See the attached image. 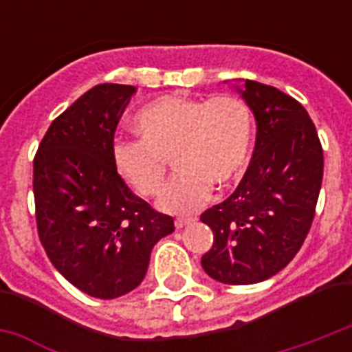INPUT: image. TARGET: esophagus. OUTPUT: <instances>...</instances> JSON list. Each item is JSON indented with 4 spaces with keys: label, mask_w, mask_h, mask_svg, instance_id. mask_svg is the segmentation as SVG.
I'll list each match as a JSON object with an SVG mask.
<instances>
[{
    "label": "esophagus",
    "mask_w": 352,
    "mask_h": 352,
    "mask_svg": "<svg viewBox=\"0 0 352 352\" xmlns=\"http://www.w3.org/2000/svg\"><path fill=\"white\" fill-rule=\"evenodd\" d=\"M195 223V219H175V228L177 230H181L184 226H190Z\"/></svg>",
    "instance_id": "34e87169"
}]
</instances>
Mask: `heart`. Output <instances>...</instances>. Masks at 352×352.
I'll use <instances>...</instances> for the list:
<instances>
[{"instance_id": "b5f03b06", "label": "heart", "mask_w": 352, "mask_h": 352, "mask_svg": "<svg viewBox=\"0 0 352 352\" xmlns=\"http://www.w3.org/2000/svg\"><path fill=\"white\" fill-rule=\"evenodd\" d=\"M138 140L113 146V168L133 192L157 197L166 186V160L179 175L160 201L168 214H192L206 204L214 186L230 188L245 173L254 142V118L230 95L201 100L159 96L133 117Z\"/></svg>"}]
</instances>
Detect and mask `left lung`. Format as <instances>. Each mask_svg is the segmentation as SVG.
<instances>
[{
  "instance_id": "1",
  "label": "left lung",
  "mask_w": 352,
  "mask_h": 352,
  "mask_svg": "<svg viewBox=\"0 0 352 352\" xmlns=\"http://www.w3.org/2000/svg\"><path fill=\"white\" fill-rule=\"evenodd\" d=\"M234 87L256 118V148L235 192L201 215L214 232L201 265L215 281L254 285L283 270L311 230L323 149L292 96L254 80Z\"/></svg>"
}]
</instances>
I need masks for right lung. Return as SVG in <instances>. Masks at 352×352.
Returning a JSON list of instances; mask_svg holds the SVG:
<instances>
[{"label":"right lung","instance_id":"1","mask_svg":"<svg viewBox=\"0 0 352 352\" xmlns=\"http://www.w3.org/2000/svg\"><path fill=\"white\" fill-rule=\"evenodd\" d=\"M135 93L95 85L52 120L34 157L41 245L69 283L100 300L137 289L157 241L175 230L113 168L115 129Z\"/></svg>","mask_w":352,"mask_h":352}]
</instances>
